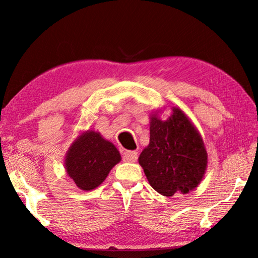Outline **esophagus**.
<instances>
[{"mask_svg": "<svg viewBox=\"0 0 258 258\" xmlns=\"http://www.w3.org/2000/svg\"><path fill=\"white\" fill-rule=\"evenodd\" d=\"M123 160L125 162H135L137 160V151L125 150L123 153Z\"/></svg>", "mask_w": 258, "mask_h": 258, "instance_id": "1", "label": "esophagus"}]
</instances>
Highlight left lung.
Listing matches in <instances>:
<instances>
[{"label": "left lung", "instance_id": "left-lung-1", "mask_svg": "<svg viewBox=\"0 0 258 258\" xmlns=\"http://www.w3.org/2000/svg\"><path fill=\"white\" fill-rule=\"evenodd\" d=\"M207 151L200 134L181 109L162 121L150 122V142L139 157L150 185L164 196L186 194L202 181Z\"/></svg>", "mask_w": 258, "mask_h": 258}]
</instances>
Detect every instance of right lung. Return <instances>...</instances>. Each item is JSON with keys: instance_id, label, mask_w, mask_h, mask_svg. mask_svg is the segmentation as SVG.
<instances>
[{"instance_id": "obj_1", "label": "right lung", "mask_w": 258, "mask_h": 258, "mask_svg": "<svg viewBox=\"0 0 258 258\" xmlns=\"http://www.w3.org/2000/svg\"><path fill=\"white\" fill-rule=\"evenodd\" d=\"M119 161L121 155L114 144L98 133L87 132L70 147L66 169L80 189L93 190L104 181Z\"/></svg>"}]
</instances>
